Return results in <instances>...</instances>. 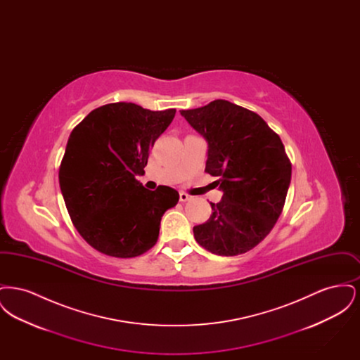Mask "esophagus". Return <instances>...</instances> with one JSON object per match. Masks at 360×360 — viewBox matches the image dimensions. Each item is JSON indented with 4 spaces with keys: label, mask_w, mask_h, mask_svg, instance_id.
<instances>
[{
    "label": "esophagus",
    "mask_w": 360,
    "mask_h": 360,
    "mask_svg": "<svg viewBox=\"0 0 360 360\" xmlns=\"http://www.w3.org/2000/svg\"><path fill=\"white\" fill-rule=\"evenodd\" d=\"M188 200H191V195H188V193H185V191L179 193V201L181 202H186Z\"/></svg>",
    "instance_id": "obj_1"
}]
</instances>
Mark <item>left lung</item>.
<instances>
[{"label": "left lung", "mask_w": 360, "mask_h": 360, "mask_svg": "<svg viewBox=\"0 0 360 360\" xmlns=\"http://www.w3.org/2000/svg\"><path fill=\"white\" fill-rule=\"evenodd\" d=\"M181 115L205 139V172L223 191L194 238L220 257L244 254L270 233L285 205L291 163L281 137L259 115L225 100Z\"/></svg>", "instance_id": "1"}]
</instances>
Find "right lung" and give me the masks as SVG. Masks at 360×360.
<instances>
[{
	"label": "right lung",
	"instance_id": "1",
	"mask_svg": "<svg viewBox=\"0 0 360 360\" xmlns=\"http://www.w3.org/2000/svg\"><path fill=\"white\" fill-rule=\"evenodd\" d=\"M174 116L175 109L108 103L70 134L59 169L62 195L79 235L105 255L134 257L148 251L162 216L179 200L175 188L151 191L136 179Z\"/></svg>",
	"mask_w": 360,
	"mask_h": 360
}]
</instances>
